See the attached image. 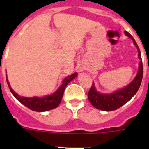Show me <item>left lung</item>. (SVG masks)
Returning a JSON list of instances; mask_svg holds the SVG:
<instances>
[{
	"label": "left lung",
	"mask_w": 149,
	"mask_h": 149,
	"mask_svg": "<svg viewBox=\"0 0 149 149\" xmlns=\"http://www.w3.org/2000/svg\"><path fill=\"white\" fill-rule=\"evenodd\" d=\"M125 35L128 36L130 38L133 40L134 45L138 49V56L140 59L139 66V72L137 73L136 77L127 86L124 88L118 90L110 94H104L100 92H97L95 88L94 84H93L92 86L88 92V99L91 104L93 105L95 108L105 111H111L117 110L124 104H126L127 101H129L134 96V94L139 91L140 85L142 80V76H143V66H142V61H141V56L140 49L137 45L136 42L134 41V38L130 35L127 31H125Z\"/></svg>",
	"instance_id": "1"
}]
</instances>
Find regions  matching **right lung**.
Returning <instances> with one entry per match:
<instances>
[{
  "label": "right lung",
  "mask_w": 149,
  "mask_h": 149,
  "mask_svg": "<svg viewBox=\"0 0 149 149\" xmlns=\"http://www.w3.org/2000/svg\"><path fill=\"white\" fill-rule=\"evenodd\" d=\"M77 76V72H75L73 74L70 75L69 77H65L64 80L63 81V84L59 86V88L52 95L45 96L44 97H20L18 94L15 93V91H13L10 86L9 82L7 79V84H8L9 89H10V92L12 93L16 99L24 104V106L29 107L32 111H38V112H43V111H47L57 107L59 105L62 98H63V93L65 91V88L68 83L72 81V79H74L75 77Z\"/></svg>",
  "instance_id": "obj_1"
}]
</instances>
